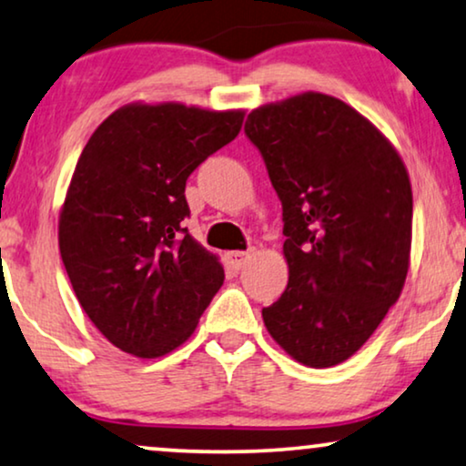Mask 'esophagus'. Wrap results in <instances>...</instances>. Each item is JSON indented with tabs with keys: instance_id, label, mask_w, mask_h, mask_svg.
<instances>
[{
	"instance_id": "esophagus-1",
	"label": "esophagus",
	"mask_w": 466,
	"mask_h": 466,
	"mask_svg": "<svg viewBox=\"0 0 466 466\" xmlns=\"http://www.w3.org/2000/svg\"><path fill=\"white\" fill-rule=\"evenodd\" d=\"M248 258H250V252H239V250L227 252L228 265L235 267V269H241V267H244V265L248 263Z\"/></svg>"
}]
</instances>
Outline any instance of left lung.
<instances>
[{"instance_id": "obj_1", "label": "left lung", "mask_w": 466, "mask_h": 466, "mask_svg": "<svg viewBox=\"0 0 466 466\" xmlns=\"http://www.w3.org/2000/svg\"><path fill=\"white\" fill-rule=\"evenodd\" d=\"M246 136L284 209L289 286L263 322L290 359L335 367L365 346L405 286L410 174L371 120L324 93L254 107Z\"/></svg>"}]
</instances>
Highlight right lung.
I'll use <instances>...</instances> for the list:
<instances>
[{
  "label": "right lung",
  "instance_id": "obj_1",
  "mask_svg": "<svg viewBox=\"0 0 466 466\" xmlns=\"http://www.w3.org/2000/svg\"><path fill=\"white\" fill-rule=\"evenodd\" d=\"M244 116L241 107L133 101L82 150L59 212V250L85 314L123 352H174L225 282L220 258L182 227L184 188L238 137Z\"/></svg>",
  "mask_w": 466,
  "mask_h": 466
}]
</instances>
